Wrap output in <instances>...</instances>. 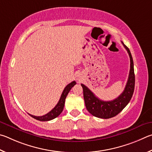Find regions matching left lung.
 I'll list each match as a JSON object with an SVG mask.
<instances>
[{
    "instance_id": "obj_1",
    "label": "left lung",
    "mask_w": 152,
    "mask_h": 152,
    "mask_svg": "<svg viewBox=\"0 0 152 152\" xmlns=\"http://www.w3.org/2000/svg\"><path fill=\"white\" fill-rule=\"evenodd\" d=\"M124 47L126 48L130 58V70L128 80L124 91L118 97L112 101L105 102L96 97L91 90H89L83 84H81L83 87V97L87 110L95 117L102 119H109L118 115L126 107L131 100L135 87V74L134 61L128 47L121 41Z\"/></svg>"
}]
</instances>
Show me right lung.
Here are the masks:
<instances>
[{
  "mask_svg": "<svg viewBox=\"0 0 152 152\" xmlns=\"http://www.w3.org/2000/svg\"><path fill=\"white\" fill-rule=\"evenodd\" d=\"M75 84H76V82L73 81L65 87V88L64 89L62 94H61L60 99L57 103V104L56 105L55 107L53 108L51 111H49V113L45 114V115L42 116H34L33 115H31V114H29V115H31L32 118H33L34 119H37V120L39 121H50L57 118V117H58L60 115L63 110L66 95H67V94H69V92L71 90V89Z\"/></svg>",
  "mask_w": 152,
  "mask_h": 152,
  "instance_id": "right-lung-1",
  "label": "right lung"
}]
</instances>
